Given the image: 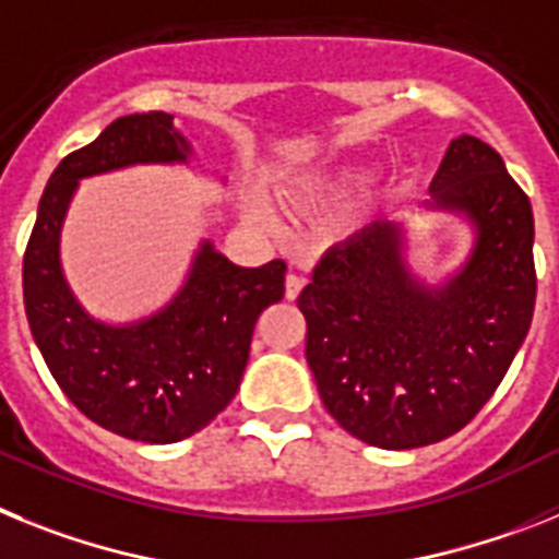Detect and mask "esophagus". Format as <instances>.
<instances>
[{"label": "esophagus", "instance_id": "esophagus-1", "mask_svg": "<svg viewBox=\"0 0 559 559\" xmlns=\"http://www.w3.org/2000/svg\"><path fill=\"white\" fill-rule=\"evenodd\" d=\"M304 284H307V278H304V275H295V273L286 275V298L289 300L298 298L300 289H304Z\"/></svg>", "mask_w": 559, "mask_h": 559}]
</instances>
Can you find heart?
<instances>
[{"instance_id": "b5f03b06", "label": "heart", "mask_w": 559, "mask_h": 559, "mask_svg": "<svg viewBox=\"0 0 559 559\" xmlns=\"http://www.w3.org/2000/svg\"><path fill=\"white\" fill-rule=\"evenodd\" d=\"M252 213H255V216H261V219H264V216H266L264 207H261V205H252Z\"/></svg>"}]
</instances>
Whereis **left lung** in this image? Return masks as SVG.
Listing matches in <instances>:
<instances>
[{
	"instance_id": "left-lung-1",
	"label": "left lung",
	"mask_w": 559,
	"mask_h": 559,
	"mask_svg": "<svg viewBox=\"0 0 559 559\" xmlns=\"http://www.w3.org/2000/svg\"><path fill=\"white\" fill-rule=\"evenodd\" d=\"M430 197L427 207L461 213L475 230L448 284L416 281L400 222H373L320 259L298 298L320 400L373 448L459 433L501 385L535 312V219L501 154L461 134Z\"/></svg>"
}]
</instances>
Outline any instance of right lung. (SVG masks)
<instances>
[{"instance_id": "add662e5", "label": "right lung", "mask_w": 559, "mask_h": 559, "mask_svg": "<svg viewBox=\"0 0 559 559\" xmlns=\"http://www.w3.org/2000/svg\"><path fill=\"white\" fill-rule=\"evenodd\" d=\"M188 154L191 145L165 111L111 120L58 163L24 250V312L58 388L86 419L148 444L188 439L230 405L255 320L284 298L286 264L236 266L202 241L168 307L111 326L86 314L70 293L58 239L78 179L138 163H186Z\"/></svg>"}]
</instances>
